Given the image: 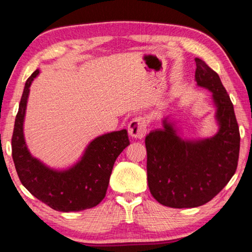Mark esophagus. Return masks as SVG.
<instances>
[{
  "label": "esophagus",
  "mask_w": 252,
  "mask_h": 252,
  "mask_svg": "<svg viewBox=\"0 0 252 252\" xmlns=\"http://www.w3.org/2000/svg\"><path fill=\"white\" fill-rule=\"evenodd\" d=\"M148 130V123L146 118L143 117H136L132 119V121L129 123L127 126V131L132 138H138L141 139L147 133Z\"/></svg>",
  "instance_id": "34e87169"
}]
</instances>
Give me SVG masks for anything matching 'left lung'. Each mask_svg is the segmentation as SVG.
Returning a JSON list of instances; mask_svg holds the SVG:
<instances>
[{"label": "left lung", "mask_w": 252, "mask_h": 252, "mask_svg": "<svg viewBox=\"0 0 252 252\" xmlns=\"http://www.w3.org/2000/svg\"><path fill=\"white\" fill-rule=\"evenodd\" d=\"M195 81L212 92L220 129L215 136L186 141L171 125L146 136L147 174L150 192L170 208L200 207L212 200L236 172L240 132L233 104L217 72L195 59Z\"/></svg>", "instance_id": "8db88e82"}]
</instances>
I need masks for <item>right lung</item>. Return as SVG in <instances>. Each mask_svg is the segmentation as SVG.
<instances>
[{
  "mask_svg": "<svg viewBox=\"0 0 252 252\" xmlns=\"http://www.w3.org/2000/svg\"><path fill=\"white\" fill-rule=\"evenodd\" d=\"M37 74L39 70L34 71L25 82L12 135V158L20 181L30 193L57 211H81L95 207L105 197L114 162L130 144L127 132L123 129L94 139L79 163L66 171L45 167L30 155L23 135L30 85Z\"/></svg>",
  "mask_w": 252,
  "mask_h": 252,
  "instance_id": "obj_1",
  "label": "right lung"
}]
</instances>
